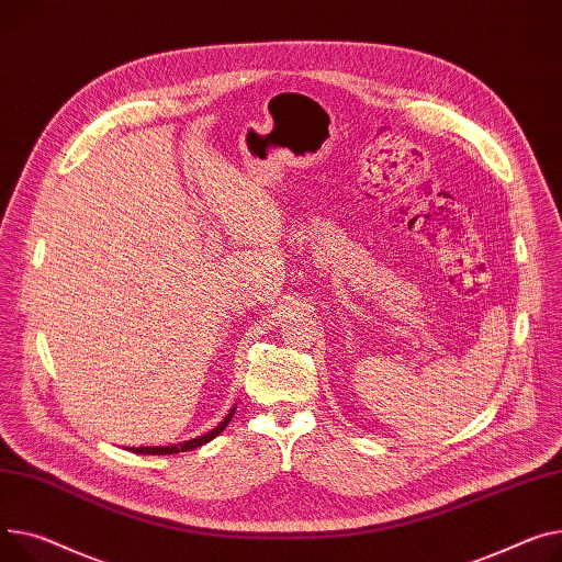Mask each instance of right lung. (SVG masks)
<instances>
[{"label": "right lung", "mask_w": 562, "mask_h": 562, "mask_svg": "<svg viewBox=\"0 0 562 562\" xmlns=\"http://www.w3.org/2000/svg\"><path fill=\"white\" fill-rule=\"evenodd\" d=\"M235 408H237V404L228 411V416L223 418L214 429H210L207 434H203V436H196V438H192V440H184V442H178V445H167V447H128L131 452H135V454H158V457H165V454H178V452H190V450H196V447H201V445H205V442H210L212 438H216L223 429L228 427V423H231V418L235 416Z\"/></svg>", "instance_id": "obj_1"}]
</instances>
